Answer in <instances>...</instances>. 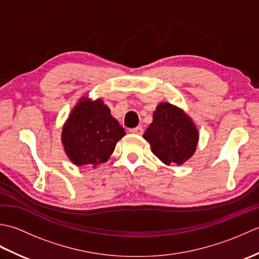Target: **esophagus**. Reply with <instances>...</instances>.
Returning <instances> with one entry per match:
<instances>
[{
    "mask_svg": "<svg viewBox=\"0 0 259 259\" xmlns=\"http://www.w3.org/2000/svg\"><path fill=\"white\" fill-rule=\"evenodd\" d=\"M130 133L135 134V135H142V133H144V129H142L141 125H138V126H136V128L130 129Z\"/></svg>",
    "mask_w": 259,
    "mask_h": 259,
    "instance_id": "34e87169",
    "label": "esophagus"
}]
</instances>
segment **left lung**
Instances as JSON below:
<instances>
[{
	"label": "left lung",
	"instance_id": "left-lung-1",
	"mask_svg": "<svg viewBox=\"0 0 259 259\" xmlns=\"http://www.w3.org/2000/svg\"><path fill=\"white\" fill-rule=\"evenodd\" d=\"M144 138L149 141L153 155L163 163L181 164L194 155L198 130L183 110L162 102L153 112L152 123Z\"/></svg>",
	"mask_w": 259,
	"mask_h": 259
}]
</instances>
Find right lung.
<instances>
[{
	"mask_svg": "<svg viewBox=\"0 0 259 259\" xmlns=\"http://www.w3.org/2000/svg\"><path fill=\"white\" fill-rule=\"evenodd\" d=\"M124 129L102 100L82 99L71 111L62 131L68 157L76 166L93 167L108 161Z\"/></svg>",
	"mask_w": 259,
	"mask_h": 259,
	"instance_id": "1",
	"label": "right lung"
}]
</instances>
